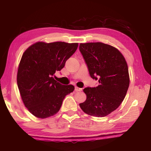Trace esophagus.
I'll use <instances>...</instances> for the list:
<instances>
[{"mask_svg":"<svg viewBox=\"0 0 151 151\" xmlns=\"http://www.w3.org/2000/svg\"><path fill=\"white\" fill-rule=\"evenodd\" d=\"M82 90H83V89H82L81 88H79V87H78V86H75V91L76 92L81 91Z\"/></svg>","mask_w":151,"mask_h":151,"instance_id":"obj_1","label":"esophagus"}]
</instances>
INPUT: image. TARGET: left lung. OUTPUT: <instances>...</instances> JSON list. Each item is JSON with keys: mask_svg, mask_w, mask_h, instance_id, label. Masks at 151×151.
I'll use <instances>...</instances> for the list:
<instances>
[{"mask_svg": "<svg viewBox=\"0 0 151 151\" xmlns=\"http://www.w3.org/2000/svg\"><path fill=\"white\" fill-rule=\"evenodd\" d=\"M79 50L91 78H99V83L96 87L84 88L86 99L79 106L88 115L107 116L126 96L130 83L127 63L117 48L103 42L81 43Z\"/></svg>", "mask_w": 151, "mask_h": 151, "instance_id": "obj_1", "label": "left lung"}]
</instances>
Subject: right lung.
<instances>
[{
    "instance_id": "add662e5",
    "label": "right lung",
    "mask_w": 151,
    "mask_h": 151,
    "mask_svg": "<svg viewBox=\"0 0 151 151\" xmlns=\"http://www.w3.org/2000/svg\"><path fill=\"white\" fill-rule=\"evenodd\" d=\"M78 43L37 42L24 51L17 72V85L24 106L39 119L55 115L72 85H63L53 76L65 66L77 49Z\"/></svg>"
}]
</instances>
